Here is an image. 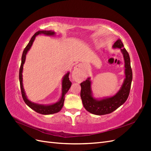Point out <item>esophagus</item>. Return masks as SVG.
Instances as JSON below:
<instances>
[{
  "mask_svg": "<svg viewBox=\"0 0 151 151\" xmlns=\"http://www.w3.org/2000/svg\"><path fill=\"white\" fill-rule=\"evenodd\" d=\"M81 68L80 65H77L74 67V70L72 73V78L74 80L77 81V79H79V70Z\"/></svg>",
  "mask_w": 151,
  "mask_h": 151,
  "instance_id": "34e87169",
  "label": "esophagus"
}]
</instances>
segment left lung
Instances as JSON below:
<instances>
[{"label": "left lung", "mask_w": 151, "mask_h": 151, "mask_svg": "<svg viewBox=\"0 0 151 151\" xmlns=\"http://www.w3.org/2000/svg\"><path fill=\"white\" fill-rule=\"evenodd\" d=\"M113 48H120L125 60V79L119 91L113 96L96 99L92 96L91 81L89 77L86 81L81 83V98L83 106L87 111L94 115H106L114 111L127 101L130 93L132 81V70L129 54L120 39L114 43Z\"/></svg>", "instance_id": "8db88e82"}]
</instances>
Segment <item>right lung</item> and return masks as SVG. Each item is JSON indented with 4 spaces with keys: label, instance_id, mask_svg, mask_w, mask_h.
Masks as SVG:
<instances>
[{
    "label": "right lung",
    "instance_id": "1",
    "mask_svg": "<svg viewBox=\"0 0 151 151\" xmlns=\"http://www.w3.org/2000/svg\"><path fill=\"white\" fill-rule=\"evenodd\" d=\"M41 34H43L48 36H53L55 34V33L52 31H38L36 32L33 36H32V38L30 40L29 43L24 48L23 53H22V55L21 64L19 68V75L20 87H21V91L22 99H23L25 103L28 105L29 108H31L32 109H33V110L35 111L36 112L42 114V115H51V114L56 113H58V111H60L63 107V102H64V99H65V95L67 93V91L69 90L72 84V83L69 80V77H68V76H69V72L67 73V74L64 76V77H63V80H62V97L60 99V101L52 104H49V105L39 104H36L30 101L26 97L24 90L23 88V85H22V69H23V65L26 60V53L28 52V50L30 49L36 36Z\"/></svg>",
    "mask_w": 151,
    "mask_h": 151
}]
</instances>
